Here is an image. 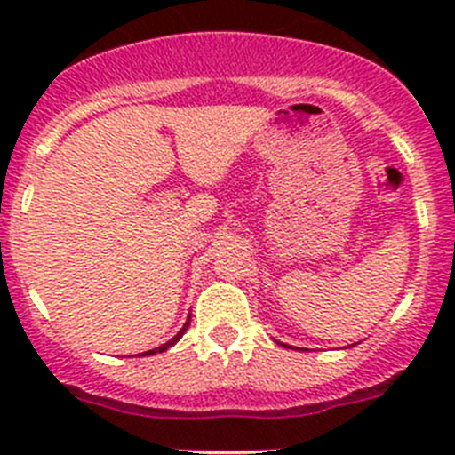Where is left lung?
Masks as SVG:
<instances>
[{"label": "left lung", "instance_id": "1", "mask_svg": "<svg viewBox=\"0 0 455 455\" xmlns=\"http://www.w3.org/2000/svg\"><path fill=\"white\" fill-rule=\"evenodd\" d=\"M282 346H283V347H288V346H286V343H282Z\"/></svg>", "mask_w": 455, "mask_h": 455}]
</instances>
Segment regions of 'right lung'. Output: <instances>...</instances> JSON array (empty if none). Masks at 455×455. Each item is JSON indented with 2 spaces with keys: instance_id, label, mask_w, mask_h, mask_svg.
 Segmentation results:
<instances>
[{
  "instance_id": "add662e5",
  "label": "right lung",
  "mask_w": 455,
  "mask_h": 455,
  "mask_svg": "<svg viewBox=\"0 0 455 455\" xmlns=\"http://www.w3.org/2000/svg\"><path fill=\"white\" fill-rule=\"evenodd\" d=\"M189 321H191V316H187V321H185V325H182V328H180V332H178L176 337H173V339H169L167 343H163V346L154 347V350H147V352H142V355H136V356H151V355H158V352H164V350H169V347H172V346H176V343L180 341V339H182V334L187 332V328H189Z\"/></svg>"
}]
</instances>
